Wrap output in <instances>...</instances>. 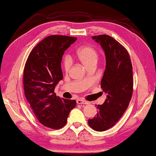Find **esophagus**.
<instances>
[{"mask_svg": "<svg viewBox=\"0 0 156 156\" xmlns=\"http://www.w3.org/2000/svg\"><path fill=\"white\" fill-rule=\"evenodd\" d=\"M76 102H77V104H83V105H87L88 104V102H87V101H85L83 99H78L76 101Z\"/></svg>", "mask_w": 156, "mask_h": 156, "instance_id": "1", "label": "esophagus"}]
</instances>
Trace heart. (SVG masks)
<instances>
[{
  "label": "heart",
  "instance_id": "b5f03b06",
  "mask_svg": "<svg viewBox=\"0 0 156 156\" xmlns=\"http://www.w3.org/2000/svg\"><path fill=\"white\" fill-rule=\"evenodd\" d=\"M76 55L81 62L87 68L92 65H96L99 58V54L95 48L91 46H83L80 47ZM71 66V61L69 57H65L63 61V68L65 71H69Z\"/></svg>",
  "mask_w": 156,
  "mask_h": 156
}]
</instances>
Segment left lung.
Returning a JSON list of instances; mask_svg holds the SVG:
<instances>
[{"mask_svg":"<svg viewBox=\"0 0 156 156\" xmlns=\"http://www.w3.org/2000/svg\"><path fill=\"white\" fill-rule=\"evenodd\" d=\"M92 39L100 44L106 56L101 88L107 95L88 124L95 131H104L119 121L129 106L133 94L132 64L126 48L112 37L100 34Z\"/></svg>","mask_w":156,"mask_h":156,"instance_id":"left-lung-1","label":"left lung"}]
</instances>
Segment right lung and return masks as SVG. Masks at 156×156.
Masks as SVG:
<instances>
[{"mask_svg":"<svg viewBox=\"0 0 156 156\" xmlns=\"http://www.w3.org/2000/svg\"><path fill=\"white\" fill-rule=\"evenodd\" d=\"M76 39L64 35L46 37L32 50L24 68L26 99L38 121L53 129L65 126L76 105V100L61 99L54 93L57 83L63 79L62 56Z\"/></svg>","mask_w":156,"mask_h":156,"instance_id":"1","label":"right lung"}]
</instances>
